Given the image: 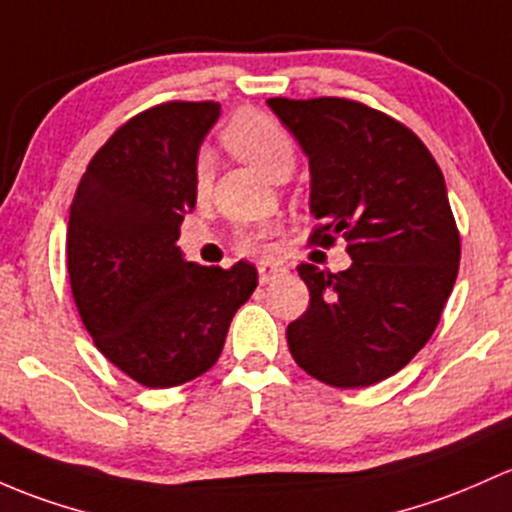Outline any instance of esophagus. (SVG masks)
Segmentation results:
<instances>
[{
	"label": "esophagus",
	"mask_w": 512,
	"mask_h": 512,
	"mask_svg": "<svg viewBox=\"0 0 512 512\" xmlns=\"http://www.w3.org/2000/svg\"><path fill=\"white\" fill-rule=\"evenodd\" d=\"M257 272H260V284H270L272 279L284 277V274H287V267L272 265V262H262V265L257 267Z\"/></svg>",
	"instance_id": "34e87169"
}]
</instances>
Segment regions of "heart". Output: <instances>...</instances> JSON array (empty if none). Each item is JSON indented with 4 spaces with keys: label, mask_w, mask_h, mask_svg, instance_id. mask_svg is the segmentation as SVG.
Listing matches in <instances>:
<instances>
[{
    "label": "heart",
    "mask_w": 512,
    "mask_h": 512,
    "mask_svg": "<svg viewBox=\"0 0 512 512\" xmlns=\"http://www.w3.org/2000/svg\"><path fill=\"white\" fill-rule=\"evenodd\" d=\"M223 142L240 161H245L270 179L279 174H289L294 161H297V144H294L289 129L265 112H240L225 127ZM193 186H196L198 196H203L211 188V164L206 157L198 159L196 171H193ZM270 235V228L252 230V233L242 235L238 247L242 252H267L270 250V242H267Z\"/></svg>",
    "instance_id": "1"
}]
</instances>
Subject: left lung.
<instances>
[{"instance_id":"left-lung-1","label":"left lung","mask_w":512,"mask_h":512,"mask_svg":"<svg viewBox=\"0 0 512 512\" xmlns=\"http://www.w3.org/2000/svg\"><path fill=\"white\" fill-rule=\"evenodd\" d=\"M311 171L314 245L341 235L353 265H299L309 309L287 326L292 358L331 387L390 378L432 338L459 274L444 174L422 139L355 100H267Z\"/></svg>"}]
</instances>
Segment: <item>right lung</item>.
<instances>
[{
  "label": "right lung",
  "instance_id": "add662e5",
  "mask_svg": "<svg viewBox=\"0 0 512 512\" xmlns=\"http://www.w3.org/2000/svg\"><path fill=\"white\" fill-rule=\"evenodd\" d=\"M218 102H164L125 122L90 159L71 203L66 257L98 351L144 387L213 368L257 270L188 262L176 245L196 206L198 147Z\"/></svg>",
  "mask_w": 512,
  "mask_h": 512
}]
</instances>
